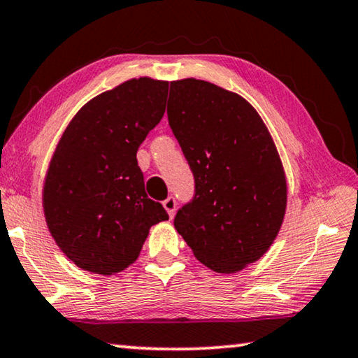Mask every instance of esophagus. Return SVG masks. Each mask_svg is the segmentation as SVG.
I'll use <instances>...</instances> for the list:
<instances>
[{
    "instance_id": "1",
    "label": "esophagus",
    "mask_w": 358,
    "mask_h": 358,
    "mask_svg": "<svg viewBox=\"0 0 358 358\" xmlns=\"http://www.w3.org/2000/svg\"><path fill=\"white\" fill-rule=\"evenodd\" d=\"M176 206H178V203H176L173 196H169V198H166L165 201H163V208H165V210L171 219L174 217V214H176Z\"/></svg>"
}]
</instances>
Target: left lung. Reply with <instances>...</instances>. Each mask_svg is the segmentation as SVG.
<instances>
[{"label": "left lung", "mask_w": 358, "mask_h": 358, "mask_svg": "<svg viewBox=\"0 0 358 358\" xmlns=\"http://www.w3.org/2000/svg\"><path fill=\"white\" fill-rule=\"evenodd\" d=\"M168 120L195 178L176 230L209 269L241 271L266 254L284 222L287 180L276 144L248 99L208 80H173Z\"/></svg>", "instance_id": "8db88e82"}]
</instances>
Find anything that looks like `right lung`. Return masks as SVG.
<instances>
[{
	"instance_id": "obj_1",
	"label": "right lung",
	"mask_w": 358,
	"mask_h": 358,
	"mask_svg": "<svg viewBox=\"0 0 358 358\" xmlns=\"http://www.w3.org/2000/svg\"><path fill=\"white\" fill-rule=\"evenodd\" d=\"M168 82L133 78L82 106L58 141L43 187L45 224L85 271L136 262L152 225L168 220L144 190L136 152L166 108Z\"/></svg>"
}]
</instances>
